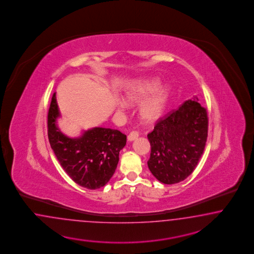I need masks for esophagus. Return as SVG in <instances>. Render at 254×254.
<instances>
[{
	"mask_svg": "<svg viewBox=\"0 0 254 254\" xmlns=\"http://www.w3.org/2000/svg\"><path fill=\"white\" fill-rule=\"evenodd\" d=\"M138 137V131H131L130 133L128 134V136H127V139H128L129 141H132V140H134L135 138H137Z\"/></svg>",
	"mask_w": 254,
	"mask_h": 254,
	"instance_id": "esophagus-1",
	"label": "esophagus"
}]
</instances>
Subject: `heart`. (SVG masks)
I'll list each match as a JSON object with an SVG mask.
<instances>
[{
    "mask_svg": "<svg viewBox=\"0 0 254 254\" xmlns=\"http://www.w3.org/2000/svg\"><path fill=\"white\" fill-rule=\"evenodd\" d=\"M157 85H158V83L154 82L148 87H146V89H144L143 91L128 92L126 96L127 100L131 103L142 101L146 98L147 96H149L150 94L154 92V90L157 88ZM168 91H169V89L166 86L162 87L161 89H159L157 92L155 93L154 97L149 100L141 109V116L146 121H150V122L155 121L156 119H158L161 116L164 108H165V104H166L167 97H168ZM120 106L125 107L126 104L124 102H121Z\"/></svg>",
    "mask_w": 254,
    "mask_h": 254,
    "instance_id": "heart-1",
    "label": "heart"
}]
</instances>
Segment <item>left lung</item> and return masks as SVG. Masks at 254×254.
<instances>
[{
    "label": "left lung",
    "mask_w": 254,
    "mask_h": 254,
    "mask_svg": "<svg viewBox=\"0 0 254 254\" xmlns=\"http://www.w3.org/2000/svg\"><path fill=\"white\" fill-rule=\"evenodd\" d=\"M208 127L207 110L196 96L160 118L147 136L151 144L147 164L154 177L165 185L188 177L204 152Z\"/></svg>",
    "instance_id": "left-lung-1"
}]
</instances>
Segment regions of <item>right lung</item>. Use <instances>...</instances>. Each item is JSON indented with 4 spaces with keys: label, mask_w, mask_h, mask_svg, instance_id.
Here are the masks:
<instances>
[{
    "label": "right lung",
    "mask_w": 254,
    "mask_h": 254,
    "mask_svg": "<svg viewBox=\"0 0 254 254\" xmlns=\"http://www.w3.org/2000/svg\"><path fill=\"white\" fill-rule=\"evenodd\" d=\"M60 116L54 93L47 116L48 138L62 169L82 187L95 190L104 186L116 171L127 136L117 129L93 127L79 138H69L57 126Z\"/></svg>",
    "instance_id": "right-lung-1"
}]
</instances>
